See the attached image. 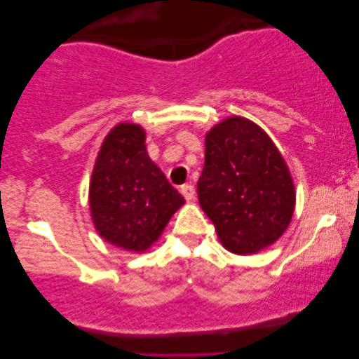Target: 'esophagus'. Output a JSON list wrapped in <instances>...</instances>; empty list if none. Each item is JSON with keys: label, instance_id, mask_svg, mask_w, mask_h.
<instances>
[{"label": "esophagus", "instance_id": "1", "mask_svg": "<svg viewBox=\"0 0 359 359\" xmlns=\"http://www.w3.org/2000/svg\"><path fill=\"white\" fill-rule=\"evenodd\" d=\"M181 194L184 196L186 201L194 199V186L193 184H183L181 186Z\"/></svg>", "mask_w": 359, "mask_h": 359}]
</instances>
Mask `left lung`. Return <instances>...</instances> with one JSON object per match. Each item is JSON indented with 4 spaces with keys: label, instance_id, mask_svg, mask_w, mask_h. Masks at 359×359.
<instances>
[{
    "label": "left lung",
    "instance_id": "1",
    "mask_svg": "<svg viewBox=\"0 0 359 359\" xmlns=\"http://www.w3.org/2000/svg\"><path fill=\"white\" fill-rule=\"evenodd\" d=\"M199 204L225 250L252 255L278 242L296 208V188L281 151L247 117L230 116L205 134Z\"/></svg>",
    "mask_w": 359,
    "mask_h": 359
}]
</instances>
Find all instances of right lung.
Instances as JSON below:
<instances>
[{
  "label": "right lung",
  "instance_id": "obj_1",
  "mask_svg": "<svg viewBox=\"0 0 359 359\" xmlns=\"http://www.w3.org/2000/svg\"><path fill=\"white\" fill-rule=\"evenodd\" d=\"M88 199L100 237L132 253L147 252L184 204L147 154L144 127L132 122H121L104 137Z\"/></svg>",
  "mask_w": 359,
  "mask_h": 359
}]
</instances>
